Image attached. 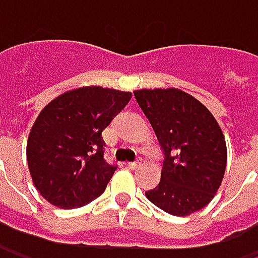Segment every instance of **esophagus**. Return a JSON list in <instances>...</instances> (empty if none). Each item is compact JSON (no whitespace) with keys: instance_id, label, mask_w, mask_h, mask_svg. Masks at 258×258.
<instances>
[{"instance_id":"esophagus-1","label":"esophagus","mask_w":258,"mask_h":258,"mask_svg":"<svg viewBox=\"0 0 258 258\" xmlns=\"http://www.w3.org/2000/svg\"><path fill=\"white\" fill-rule=\"evenodd\" d=\"M140 164H142V161H133V163H128V167L131 170H134V169H137V167H140Z\"/></svg>"}]
</instances>
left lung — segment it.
Listing matches in <instances>:
<instances>
[{"instance_id":"8db88e82","label":"left lung","mask_w":258,"mask_h":258,"mask_svg":"<svg viewBox=\"0 0 258 258\" xmlns=\"http://www.w3.org/2000/svg\"><path fill=\"white\" fill-rule=\"evenodd\" d=\"M134 97L164 151L158 186L146 197L176 217L191 215L214 199L226 166L227 146L214 115L178 88L137 89Z\"/></svg>"}]
</instances>
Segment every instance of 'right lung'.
<instances>
[{"instance_id": "right-lung-1", "label": "right lung", "mask_w": 258, "mask_h": 258, "mask_svg": "<svg viewBox=\"0 0 258 258\" xmlns=\"http://www.w3.org/2000/svg\"><path fill=\"white\" fill-rule=\"evenodd\" d=\"M130 98L125 91L82 86L58 95L38 113L26 161L37 191L50 205L75 209L103 194L116 167L103 158L101 133Z\"/></svg>"}]
</instances>
